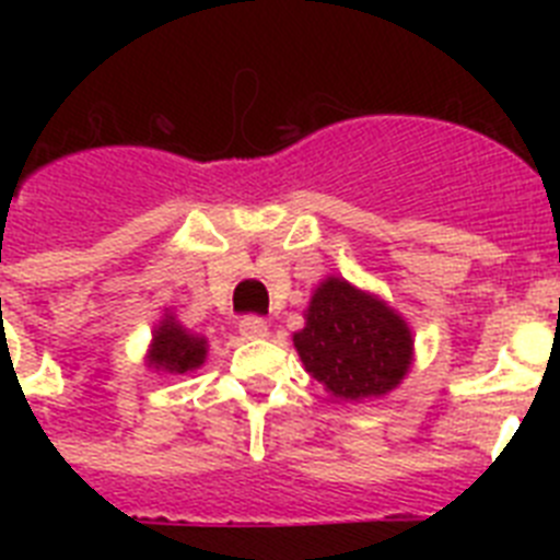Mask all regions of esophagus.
Returning a JSON list of instances; mask_svg holds the SVG:
<instances>
[{"label":"esophagus","mask_w":560,"mask_h":560,"mask_svg":"<svg viewBox=\"0 0 560 560\" xmlns=\"http://www.w3.org/2000/svg\"><path fill=\"white\" fill-rule=\"evenodd\" d=\"M237 328H241V336H244V339H264V336L269 334V325H266L260 316H244Z\"/></svg>","instance_id":"34e87169"}]
</instances>
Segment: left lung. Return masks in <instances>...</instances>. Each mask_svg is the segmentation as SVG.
<instances>
[{
  "mask_svg": "<svg viewBox=\"0 0 560 560\" xmlns=\"http://www.w3.org/2000/svg\"><path fill=\"white\" fill-rule=\"evenodd\" d=\"M294 348L305 370L336 398H381L409 373L412 330L384 300L328 277L311 296Z\"/></svg>",
  "mask_w": 560,
  "mask_h": 560,
  "instance_id": "8db88e82",
  "label": "left lung"
}]
</instances>
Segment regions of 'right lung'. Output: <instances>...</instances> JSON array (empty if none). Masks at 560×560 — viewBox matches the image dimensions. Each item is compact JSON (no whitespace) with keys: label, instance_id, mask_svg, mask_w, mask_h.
I'll list each match as a JSON object with an SVG mask.
<instances>
[{"label":"right lung","instance_id":"add662e5","mask_svg":"<svg viewBox=\"0 0 560 560\" xmlns=\"http://www.w3.org/2000/svg\"><path fill=\"white\" fill-rule=\"evenodd\" d=\"M207 359V339L182 328L173 316H165L160 328L153 330L151 350H148V368L156 373H190L201 368Z\"/></svg>","mask_w":560,"mask_h":560}]
</instances>
